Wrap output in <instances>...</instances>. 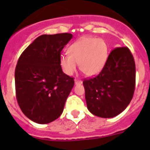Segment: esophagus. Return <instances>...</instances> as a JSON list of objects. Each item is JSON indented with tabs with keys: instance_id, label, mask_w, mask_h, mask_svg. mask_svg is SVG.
Listing matches in <instances>:
<instances>
[{
	"instance_id": "34e87169",
	"label": "esophagus",
	"mask_w": 150,
	"mask_h": 150,
	"mask_svg": "<svg viewBox=\"0 0 150 150\" xmlns=\"http://www.w3.org/2000/svg\"><path fill=\"white\" fill-rule=\"evenodd\" d=\"M74 83H75V85H79V84H82L83 82L81 80H78V79H74Z\"/></svg>"
}]
</instances>
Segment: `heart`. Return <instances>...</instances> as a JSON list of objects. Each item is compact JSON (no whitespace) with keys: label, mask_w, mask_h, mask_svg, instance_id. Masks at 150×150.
Masks as SVG:
<instances>
[{"label":"heart","mask_w":150,"mask_h":150,"mask_svg":"<svg viewBox=\"0 0 150 150\" xmlns=\"http://www.w3.org/2000/svg\"><path fill=\"white\" fill-rule=\"evenodd\" d=\"M68 55H62L60 64L67 75L79 70L87 76H96L104 68L108 58V46L102 39L82 38L69 46Z\"/></svg>","instance_id":"b5f03b06"}]
</instances>
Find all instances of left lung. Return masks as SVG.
<instances>
[{"label":"left lung","mask_w":150,"mask_h":150,"mask_svg":"<svg viewBox=\"0 0 150 150\" xmlns=\"http://www.w3.org/2000/svg\"><path fill=\"white\" fill-rule=\"evenodd\" d=\"M135 77L134 60L129 49H114L100 74L83 81L88 110L101 118L120 114L133 98Z\"/></svg>","instance_id":"left-lung-1"}]
</instances>
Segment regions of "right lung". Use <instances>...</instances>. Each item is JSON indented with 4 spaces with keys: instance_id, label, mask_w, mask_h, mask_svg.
Here are the masks:
<instances>
[{
    "instance_id": "right-lung-1",
    "label": "right lung",
    "mask_w": 150,
    "mask_h": 150,
    "mask_svg": "<svg viewBox=\"0 0 150 150\" xmlns=\"http://www.w3.org/2000/svg\"><path fill=\"white\" fill-rule=\"evenodd\" d=\"M72 38L68 33L41 35L18 59L15 71L17 101L34 122H52L63 112L74 80L62 71L61 52Z\"/></svg>"
}]
</instances>
